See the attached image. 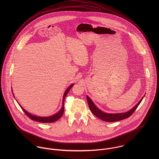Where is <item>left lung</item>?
<instances>
[{"label":"left lung","mask_w":159,"mask_h":159,"mask_svg":"<svg viewBox=\"0 0 159 159\" xmlns=\"http://www.w3.org/2000/svg\"><path fill=\"white\" fill-rule=\"evenodd\" d=\"M87 100L89 105V107L90 108V110L92 113L95 116L98 117L99 119L106 121V122H116L119 121L126 118L129 117L136 110L137 107L139 105V103L141 102L143 97L139 100V102L136 104V105L131 110H130L129 111L125 113H107L105 112H103L100 110H99L93 103L91 98L87 95Z\"/></svg>","instance_id":"8db88e82"}]
</instances>
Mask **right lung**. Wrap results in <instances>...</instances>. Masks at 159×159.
I'll return each instance as SVG.
<instances>
[{
	"label": "right lung",
	"instance_id": "obj_1",
	"mask_svg": "<svg viewBox=\"0 0 159 159\" xmlns=\"http://www.w3.org/2000/svg\"><path fill=\"white\" fill-rule=\"evenodd\" d=\"M73 86V84H71L68 88L67 89L65 93H64V97H63V100H62V107L61 108V109L59 110V111H58L57 113L51 116H48V117H40V116H34L33 114H31L29 113H28L27 111H25L23 107L20 105V106L21 107V108H22V110H23V111L24 112V113L29 118H30L32 120H35V121H37V122H43V123H51V122H54L56 120H57L59 119H60L62 116L63 115V113L64 112V100H65V98L66 97V95H67L68 92L70 91V89L71 88V87ZM14 96V95H13Z\"/></svg>",
	"mask_w": 159,
	"mask_h": 159
}]
</instances>
